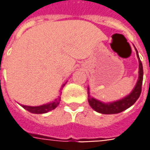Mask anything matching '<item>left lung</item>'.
Masks as SVG:
<instances>
[{
  "label": "left lung",
  "instance_id": "left-lung-1",
  "mask_svg": "<svg viewBox=\"0 0 150 150\" xmlns=\"http://www.w3.org/2000/svg\"><path fill=\"white\" fill-rule=\"evenodd\" d=\"M135 49L136 51V56L139 61V77H138L137 82L135 83L134 88L128 95H126L119 100L110 102V103L109 102L104 103L91 96L89 93V87L88 86V103L94 111L102 114L120 113L131 107L139 98L140 93H141V87H142V82H143V66L140 62L139 54L135 47Z\"/></svg>",
  "mask_w": 150,
  "mask_h": 150
}]
</instances>
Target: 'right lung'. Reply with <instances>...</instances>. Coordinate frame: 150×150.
<instances>
[{"label": "right lung", "mask_w": 150, "mask_h": 150, "mask_svg": "<svg viewBox=\"0 0 150 150\" xmlns=\"http://www.w3.org/2000/svg\"><path fill=\"white\" fill-rule=\"evenodd\" d=\"M67 83V82L65 83H63L62 85V87L60 88V93H62V88L65 86V84ZM60 101H61V96H58V98H56L54 100H52V102H49L47 103H45V104L40 105V106H26V105H22L20 104V106L22 108H24V109L28 111L29 112L34 114H42V113H47L52 110L55 109L57 107L59 103H60Z\"/></svg>", "instance_id": "1"}]
</instances>
